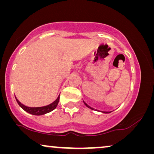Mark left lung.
I'll use <instances>...</instances> for the list:
<instances>
[{
    "label": "left lung",
    "mask_w": 154,
    "mask_h": 154,
    "mask_svg": "<svg viewBox=\"0 0 154 154\" xmlns=\"http://www.w3.org/2000/svg\"><path fill=\"white\" fill-rule=\"evenodd\" d=\"M84 104H85V105H86V107H88V108H90V109H94V108L91 107H90V106H88V105H87V104H86V103H85V102H84ZM103 112V113H106V114H107V113H110V112Z\"/></svg>",
    "instance_id": "obj_1"
}]
</instances>
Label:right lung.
I'll use <instances>...</instances> for the list:
<instances>
[{"label":"right lung","mask_w":154,"mask_h":154,"mask_svg":"<svg viewBox=\"0 0 154 154\" xmlns=\"http://www.w3.org/2000/svg\"><path fill=\"white\" fill-rule=\"evenodd\" d=\"M16 100L17 102V103L19 104V105L22 108L23 110H25L26 112H28V113L33 114V115H43V114H45L47 113H49L55 109V108L57 107L58 102H59V98H60V95L58 96L57 99L55 101H54L52 103L49 104L48 105L44 106V107H27L23 104H21L20 102H19L18 100L17 99L16 97Z\"/></svg>","instance_id":"1"}]
</instances>
